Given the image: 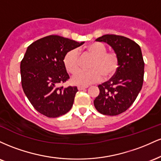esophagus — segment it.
Wrapping results in <instances>:
<instances>
[{"mask_svg": "<svg viewBox=\"0 0 161 161\" xmlns=\"http://www.w3.org/2000/svg\"><path fill=\"white\" fill-rule=\"evenodd\" d=\"M88 88V86H78V89L79 90H83L86 89V88Z\"/></svg>", "mask_w": 161, "mask_h": 161, "instance_id": "34e87169", "label": "esophagus"}]
</instances>
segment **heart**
<instances>
[{
  "label": "heart",
  "instance_id": "1",
  "mask_svg": "<svg viewBox=\"0 0 161 161\" xmlns=\"http://www.w3.org/2000/svg\"><path fill=\"white\" fill-rule=\"evenodd\" d=\"M86 51L94 60L90 64L88 71L79 70L72 77V82L78 86H88L102 80L103 77L108 79L114 76L119 66L118 57L114 52H107V47L100 42H93L86 47ZM78 51L72 49L66 53L64 57V65L66 71L74 73L79 68Z\"/></svg>",
  "mask_w": 161,
  "mask_h": 161
}]
</instances>
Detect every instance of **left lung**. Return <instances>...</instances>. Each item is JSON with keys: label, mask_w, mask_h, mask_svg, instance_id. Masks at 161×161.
Wrapping results in <instances>:
<instances>
[{"label": "left lung", "mask_w": 161, "mask_h": 161, "mask_svg": "<svg viewBox=\"0 0 161 161\" xmlns=\"http://www.w3.org/2000/svg\"><path fill=\"white\" fill-rule=\"evenodd\" d=\"M95 41L112 47L119 66L110 80L98 86L100 93L94 105L101 114L119 115L133 104L143 85L145 63L141 47L134 41L116 35H104Z\"/></svg>", "instance_id": "left-lung-1"}]
</instances>
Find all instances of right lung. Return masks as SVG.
<instances>
[{
	"mask_svg": "<svg viewBox=\"0 0 161 161\" xmlns=\"http://www.w3.org/2000/svg\"><path fill=\"white\" fill-rule=\"evenodd\" d=\"M84 42L59 36L40 38L27 47L20 64L22 87L35 109L47 117L64 115L72 108L77 87H57L69 79L64 65L68 51Z\"/></svg>",
	"mask_w": 161,
	"mask_h": 161,
	"instance_id": "obj_1",
	"label": "right lung"
}]
</instances>
